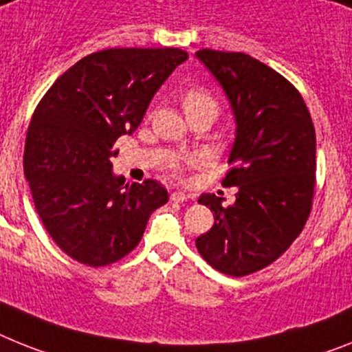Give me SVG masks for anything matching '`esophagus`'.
Instances as JSON below:
<instances>
[{
    "label": "esophagus",
    "instance_id": "esophagus-1",
    "mask_svg": "<svg viewBox=\"0 0 352 352\" xmlns=\"http://www.w3.org/2000/svg\"><path fill=\"white\" fill-rule=\"evenodd\" d=\"M170 199L171 202H186V200L190 199V195H186L184 191H173Z\"/></svg>",
    "mask_w": 352,
    "mask_h": 352
}]
</instances>
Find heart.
<instances>
[{"instance_id":"b5f03b06","label":"heart","mask_w":352,"mask_h":352,"mask_svg":"<svg viewBox=\"0 0 352 352\" xmlns=\"http://www.w3.org/2000/svg\"><path fill=\"white\" fill-rule=\"evenodd\" d=\"M182 105H184V111H191V109H200V107H211L214 111H218L217 100L212 98L211 94L206 89H190L184 94V100H182Z\"/></svg>"}]
</instances>
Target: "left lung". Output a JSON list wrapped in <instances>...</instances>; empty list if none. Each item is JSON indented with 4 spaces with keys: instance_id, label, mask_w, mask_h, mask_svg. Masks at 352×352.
I'll return each instance as SVG.
<instances>
[{
    "instance_id": "8db88e82",
    "label": "left lung",
    "mask_w": 352,
    "mask_h": 352,
    "mask_svg": "<svg viewBox=\"0 0 352 352\" xmlns=\"http://www.w3.org/2000/svg\"><path fill=\"white\" fill-rule=\"evenodd\" d=\"M231 103L236 138L223 186H238L236 202L204 193L214 226L197 238L200 256L221 274L249 276L294 243L311 211L317 140L302 96L285 76L247 53H195Z\"/></svg>"
}]
</instances>
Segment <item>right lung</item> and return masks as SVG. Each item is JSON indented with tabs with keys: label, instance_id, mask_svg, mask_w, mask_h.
<instances>
[{
	"label": "right lung",
	"instance_id": "right-lung-1",
	"mask_svg": "<svg viewBox=\"0 0 352 352\" xmlns=\"http://www.w3.org/2000/svg\"><path fill=\"white\" fill-rule=\"evenodd\" d=\"M188 58L179 48L91 53L44 94L26 134L25 177L52 240L75 261L105 267L138 247L168 202L157 181L112 173L114 143L140 126L153 94Z\"/></svg>",
	"mask_w": 352,
	"mask_h": 352
}]
</instances>
